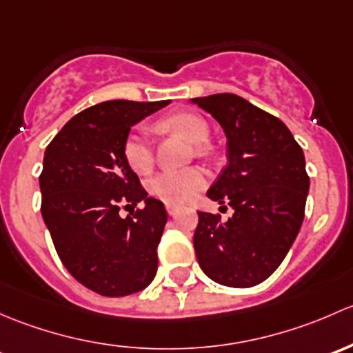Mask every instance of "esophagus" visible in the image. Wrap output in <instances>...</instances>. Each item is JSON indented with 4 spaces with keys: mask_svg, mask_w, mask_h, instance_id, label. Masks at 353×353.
<instances>
[{
    "mask_svg": "<svg viewBox=\"0 0 353 353\" xmlns=\"http://www.w3.org/2000/svg\"><path fill=\"white\" fill-rule=\"evenodd\" d=\"M166 210H168V214H170V216H172V217H175L176 212H178L176 207H173V205H166Z\"/></svg>",
    "mask_w": 353,
    "mask_h": 353,
    "instance_id": "obj_1",
    "label": "esophagus"
}]
</instances>
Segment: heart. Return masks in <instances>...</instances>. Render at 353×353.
Wrapping results in <instances>:
<instances>
[{"label": "heart", "mask_w": 353, "mask_h": 353, "mask_svg": "<svg viewBox=\"0 0 353 353\" xmlns=\"http://www.w3.org/2000/svg\"><path fill=\"white\" fill-rule=\"evenodd\" d=\"M161 125L170 130L181 134L190 143L197 144V152H205L207 139L210 136L209 123L205 119L192 112L168 115L163 119ZM122 154L127 165L136 173H148L154 163L152 143L144 129H136L125 137L122 146ZM205 172L199 166L185 170H165L150 180V194L170 205H183L190 202L205 185Z\"/></svg>", "instance_id": "b5f03b06"}]
</instances>
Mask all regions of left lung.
I'll list each match as a JSON object with an SVG mask.
<instances>
[{
  "label": "left lung",
  "mask_w": 353,
  "mask_h": 353,
  "mask_svg": "<svg viewBox=\"0 0 353 353\" xmlns=\"http://www.w3.org/2000/svg\"><path fill=\"white\" fill-rule=\"evenodd\" d=\"M192 101L228 137V165L207 197L234 210L226 223L197 212L195 255L217 284L253 287L277 270L301 230L310 190L304 152L281 119L245 98L217 93Z\"/></svg>",
  "instance_id": "obj_1"
}]
</instances>
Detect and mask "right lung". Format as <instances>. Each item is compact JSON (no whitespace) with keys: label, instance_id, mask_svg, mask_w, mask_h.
<instances>
[{"label":"right lung","instance_id":"add662e5","mask_svg":"<svg viewBox=\"0 0 353 353\" xmlns=\"http://www.w3.org/2000/svg\"><path fill=\"white\" fill-rule=\"evenodd\" d=\"M170 100H110L69 121L47 146L42 173V217L69 274L93 292L122 297L151 284L166 214L148 197L122 146L130 127ZM143 207L122 220L118 210Z\"/></svg>","mask_w":353,"mask_h":353}]
</instances>
